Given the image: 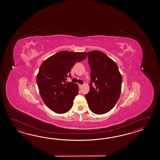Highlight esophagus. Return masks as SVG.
Listing matches in <instances>:
<instances>
[{
    "label": "esophagus",
    "instance_id": "obj_1",
    "mask_svg": "<svg viewBox=\"0 0 160 160\" xmlns=\"http://www.w3.org/2000/svg\"><path fill=\"white\" fill-rule=\"evenodd\" d=\"M78 86H79V88H81L82 87V86H83V85H81V84H79Z\"/></svg>",
    "mask_w": 160,
    "mask_h": 160
}]
</instances>
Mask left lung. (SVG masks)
<instances>
[{"mask_svg":"<svg viewBox=\"0 0 160 160\" xmlns=\"http://www.w3.org/2000/svg\"><path fill=\"white\" fill-rule=\"evenodd\" d=\"M87 54L91 69V83L88 84L90 91L85 97L92 112L103 114L109 112L118 101L122 77L116 62L103 52L94 50Z\"/></svg>","mask_w":160,"mask_h":160,"instance_id":"left-lung-1","label":"left lung"}]
</instances>
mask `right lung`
Wrapping results in <instances>:
<instances>
[{
  "label": "right lung",
  "instance_id": "1",
  "mask_svg": "<svg viewBox=\"0 0 160 160\" xmlns=\"http://www.w3.org/2000/svg\"><path fill=\"white\" fill-rule=\"evenodd\" d=\"M86 57L85 52L62 51L41 64L37 83L43 102L54 112L63 114L72 108L75 96L78 94V86L66 81L67 77L75 63Z\"/></svg>",
  "mask_w": 160,
  "mask_h": 160
}]
</instances>
